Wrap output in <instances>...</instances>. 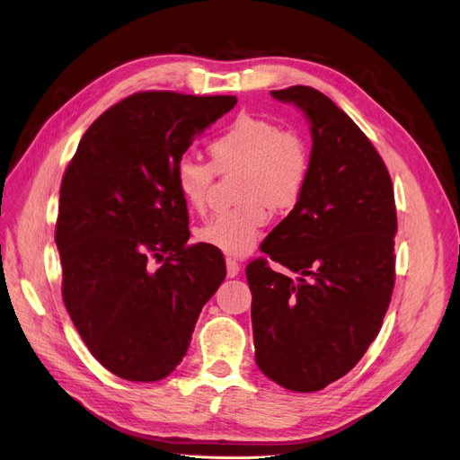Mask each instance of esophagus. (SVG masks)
<instances>
[{
    "label": "esophagus",
    "instance_id": "1",
    "mask_svg": "<svg viewBox=\"0 0 460 460\" xmlns=\"http://www.w3.org/2000/svg\"><path fill=\"white\" fill-rule=\"evenodd\" d=\"M240 269H242V267L238 265V261H235V259H226V275H228V279L238 277Z\"/></svg>",
    "mask_w": 460,
    "mask_h": 460
}]
</instances>
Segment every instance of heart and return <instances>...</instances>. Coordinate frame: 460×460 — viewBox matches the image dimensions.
I'll list each match as a JSON object with an SVG mask.
<instances>
[{"label":"heart","mask_w":460,"mask_h":460,"mask_svg":"<svg viewBox=\"0 0 460 460\" xmlns=\"http://www.w3.org/2000/svg\"><path fill=\"white\" fill-rule=\"evenodd\" d=\"M210 164L181 156L176 164V188L190 210L203 213L217 173L240 172L235 195L240 205L197 228L195 238L230 255H250L272 210H290L307 188L309 160L302 135L282 129L277 121L242 114L208 143Z\"/></svg>","instance_id":"1"}]
</instances>
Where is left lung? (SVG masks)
Here are the masks:
<instances>
[{
	"label": "left lung",
	"mask_w": 460,
	"mask_h": 460,
	"mask_svg": "<svg viewBox=\"0 0 460 460\" xmlns=\"http://www.w3.org/2000/svg\"><path fill=\"white\" fill-rule=\"evenodd\" d=\"M312 123V168L302 199L245 267L255 362L280 387L325 389L362 359L394 288L396 207L389 170L366 133L329 96L296 84L272 91Z\"/></svg>",
	"instance_id": "left-lung-1"
}]
</instances>
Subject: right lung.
I'll return each instance as SVG.
<instances>
[{
  "label": "right lung",
  "instance_id": "1",
  "mask_svg": "<svg viewBox=\"0 0 460 460\" xmlns=\"http://www.w3.org/2000/svg\"><path fill=\"white\" fill-rule=\"evenodd\" d=\"M235 102L135 93L93 121L61 180V296L86 349L121 379L170 376L226 277L222 253L188 243V205L173 172Z\"/></svg>",
  "mask_w": 460,
  "mask_h": 460
}]
</instances>
